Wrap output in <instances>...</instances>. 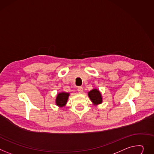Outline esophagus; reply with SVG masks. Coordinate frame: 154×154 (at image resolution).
<instances>
[{
	"mask_svg": "<svg viewBox=\"0 0 154 154\" xmlns=\"http://www.w3.org/2000/svg\"><path fill=\"white\" fill-rule=\"evenodd\" d=\"M77 91H79V93H82L83 92V87H79L78 88H77Z\"/></svg>",
	"mask_w": 154,
	"mask_h": 154,
	"instance_id": "34e87169",
	"label": "esophagus"
}]
</instances>
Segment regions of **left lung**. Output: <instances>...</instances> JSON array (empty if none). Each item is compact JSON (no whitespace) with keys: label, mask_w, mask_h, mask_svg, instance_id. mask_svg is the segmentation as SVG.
Masks as SVG:
<instances>
[{"label":"left lung","mask_w":154,"mask_h":154,"mask_svg":"<svg viewBox=\"0 0 154 154\" xmlns=\"http://www.w3.org/2000/svg\"><path fill=\"white\" fill-rule=\"evenodd\" d=\"M88 96L91 101L94 104H99L102 103V97L101 93L97 89H93L88 93Z\"/></svg>","instance_id":"obj_1"}]
</instances>
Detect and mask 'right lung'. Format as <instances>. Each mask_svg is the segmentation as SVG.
Masks as SVG:
<instances>
[{
    "label": "right lung",
    "mask_w": 154,
    "mask_h": 154,
    "mask_svg": "<svg viewBox=\"0 0 154 154\" xmlns=\"http://www.w3.org/2000/svg\"><path fill=\"white\" fill-rule=\"evenodd\" d=\"M69 96V93H67L62 92L59 93L57 95V100H56V103H57V105L60 107H63L65 106V104L67 103Z\"/></svg>",
    "instance_id": "1"
}]
</instances>
